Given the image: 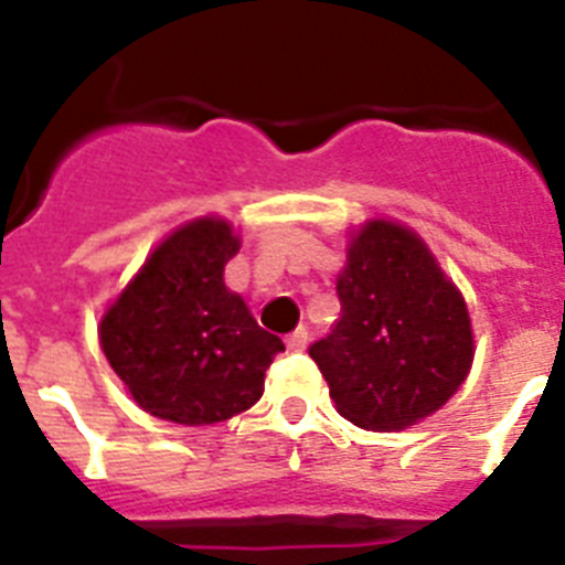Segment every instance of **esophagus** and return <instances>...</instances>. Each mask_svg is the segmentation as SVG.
<instances>
[{
  "instance_id": "obj_1",
  "label": "esophagus",
  "mask_w": 565,
  "mask_h": 565,
  "mask_svg": "<svg viewBox=\"0 0 565 565\" xmlns=\"http://www.w3.org/2000/svg\"><path fill=\"white\" fill-rule=\"evenodd\" d=\"M288 344V351H306V344H308V328L306 326H299L297 331L291 333V337L286 339Z\"/></svg>"
}]
</instances>
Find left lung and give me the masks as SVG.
<instances>
[{"instance_id": "1", "label": "left lung", "mask_w": 565, "mask_h": 565, "mask_svg": "<svg viewBox=\"0 0 565 565\" xmlns=\"http://www.w3.org/2000/svg\"><path fill=\"white\" fill-rule=\"evenodd\" d=\"M337 297L342 317L308 353L348 422L404 430L461 387L472 364L467 302L411 228L367 223Z\"/></svg>"}]
</instances>
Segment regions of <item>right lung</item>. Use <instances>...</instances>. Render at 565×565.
I'll list each match as a JSON object with an SVG mask.
<instances>
[{
	"label": "right lung",
	"mask_w": 565,
	"mask_h": 565,
	"mask_svg": "<svg viewBox=\"0 0 565 565\" xmlns=\"http://www.w3.org/2000/svg\"><path fill=\"white\" fill-rule=\"evenodd\" d=\"M239 239L217 217L169 234L102 319V348L143 411L203 427L248 411L282 339L223 282Z\"/></svg>",
	"instance_id": "1"
}]
</instances>
